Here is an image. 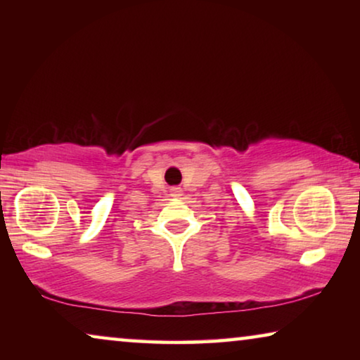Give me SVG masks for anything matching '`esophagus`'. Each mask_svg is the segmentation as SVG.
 Here are the masks:
<instances>
[{
    "instance_id": "obj_1",
    "label": "esophagus",
    "mask_w": 360,
    "mask_h": 360,
    "mask_svg": "<svg viewBox=\"0 0 360 360\" xmlns=\"http://www.w3.org/2000/svg\"><path fill=\"white\" fill-rule=\"evenodd\" d=\"M170 193H172V196H174V198H180V196H181V190H180V188H172Z\"/></svg>"
}]
</instances>
